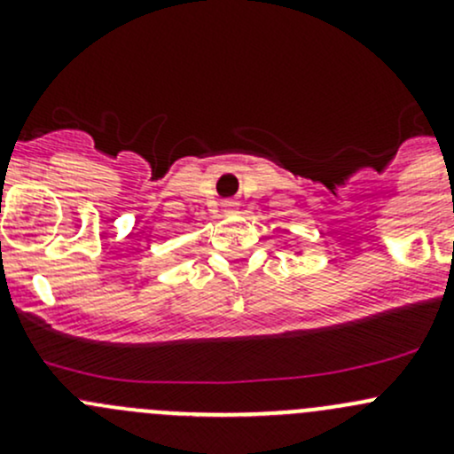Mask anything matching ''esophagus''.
<instances>
[{
    "instance_id": "esophagus-1",
    "label": "esophagus",
    "mask_w": 454,
    "mask_h": 454,
    "mask_svg": "<svg viewBox=\"0 0 454 454\" xmlns=\"http://www.w3.org/2000/svg\"><path fill=\"white\" fill-rule=\"evenodd\" d=\"M222 208H223V213H232V210H237V201L235 200L222 201Z\"/></svg>"
}]
</instances>
